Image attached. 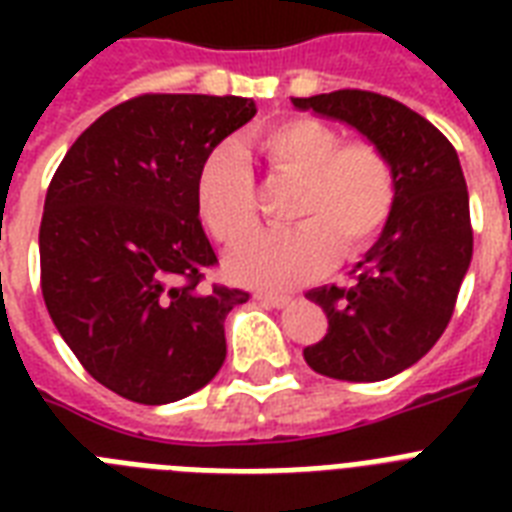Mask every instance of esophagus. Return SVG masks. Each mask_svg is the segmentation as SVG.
Instances as JSON below:
<instances>
[{"mask_svg": "<svg viewBox=\"0 0 512 512\" xmlns=\"http://www.w3.org/2000/svg\"><path fill=\"white\" fill-rule=\"evenodd\" d=\"M257 300L265 305H271V308H284V305H289L287 295H268V292H257Z\"/></svg>", "mask_w": 512, "mask_h": 512, "instance_id": "34e87169", "label": "esophagus"}]
</instances>
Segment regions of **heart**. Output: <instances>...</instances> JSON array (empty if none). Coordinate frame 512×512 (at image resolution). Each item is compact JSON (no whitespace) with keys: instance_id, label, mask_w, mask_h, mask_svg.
<instances>
[{"instance_id":"heart-1","label":"heart","mask_w":512,"mask_h":512,"mask_svg":"<svg viewBox=\"0 0 512 512\" xmlns=\"http://www.w3.org/2000/svg\"><path fill=\"white\" fill-rule=\"evenodd\" d=\"M255 148L273 175L297 180L289 228L260 231L228 255V273L255 289H289L342 257L361 255L396 204L390 159L366 140L342 143L340 132L308 116L265 127ZM196 207L209 233L236 244L255 228V175L239 146L220 143L196 175Z\"/></svg>"}]
</instances>
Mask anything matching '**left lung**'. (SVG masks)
I'll use <instances>...</instances> for the list:
<instances>
[{
	"label": "left lung",
	"mask_w": 512,
	"mask_h": 512,
	"mask_svg": "<svg viewBox=\"0 0 512 512\" xmlns=\"http://www.w3.org/2000/svg\"><path fill=\"white\" fill-rule=\"evenodd\" d=\"M300 111L361 132L390 159L396 204L350 287H319L308 300L329 319L303 350L313 372L377 382L404 372L444 335L473 257L468 185L457 151L425 116L366 90L292 98Z\"/></svg>",
	"instance_id": "left-lung-1"
}]
</instances>
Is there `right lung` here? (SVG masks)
Segmentation results:
<instances>
[{
    "label": "right lung",
    "instance_id": "1",
    "mask_svg": "<svg viewBox=\"0 0 512 512\" xmlns=\"http://www.w3.org/2000/svg\"><path fill=\"white\" fill-rule=\"evenodd\" d=\"M257 114L236 95H140L63 156L39 228L50 319L87 372L122 398L170 404L225 361L241 289H204L217 255L201 228L204 156Z\"/></svg>",
    "mask_w": 512,
    "mask_h": 512
}]
</instances>
